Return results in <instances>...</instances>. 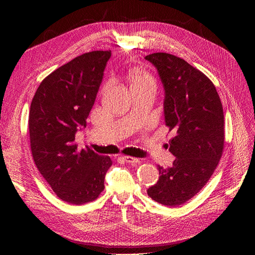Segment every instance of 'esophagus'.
<instances>
[{"mask_svg":"<svg viewBox=\"0 0 255 255\" xmlns=\"http://www.w3.org/2000/svg\"><path fill=\"white\" fill-rule=\"evenodd\" d=\"M122 159L127 161V163L128 164H138L140 163V160L138 158H135V157H132V156H122Z\"/></svg>","mask_w":255,"mask_h":255,"instance_id":"esophagus-1","label":"esophagus"}]
</instances>
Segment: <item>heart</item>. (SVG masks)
<instances>
[{"label":"heart","mask_w":255,"mask_h":255,"mask_svg":"<svg viewBox=\"0 0 255 255\" xmlns=\"http://www.w3.org/2000/svg\"><path fill=\"white\" fill-rule=\"evenodd\" d=\"M132 81H133V84H154L155 85L153 76L150 73L145 72V71H140V70L134 71V73L132 75Z\"/></svg>","instance_id":"1"}]
</instances>
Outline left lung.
<instances>
[{
	"mask_svg": "<svg viewBox=\"0 0 255 255\" xmlns=\"http://www.w3.org/2000/svg\"><path fill=\"white\" fill-rule=\"evenodd\" d=\"M156 68L163 84L165 123L174 137L169 151L171 168L158 167L159 179L148 195L160 204L188 201L210 180L222 155L225 118L214 84L187 61L168 53L144 57Z\"/></svg>",
	"mask_w": 255,
	"mask_h": 255,
	"instance_id": "8db88e82",
	"label": "left lung"
}]
</instances>
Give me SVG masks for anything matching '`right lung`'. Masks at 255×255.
<instances>
[{
	"mask_svg": "<svg viewBox=\"0 0 255 255\" xmlns=\"http://www.w3.org/2000/svg\"><path fill=\"white\" fill-rule=\"evenodd\" d=\"M111 51L75 57L45 78L29 110L30 149L38 170L59 199L71 204L94 201L104 189L110 156L80 150L75 134L86 127Z\"/></svg>",
	"mask_w": 255,
	"mask_h": 255,
	"instance_id": "add662e5",
	"label": "right lung"
}]
</instances>
